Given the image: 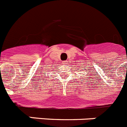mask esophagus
Wrapping results in <instances>:
<instances>
[{"mask_svg":"<svg viewBox=\"0 0 127 127\" xmlns=\"http://www.w3.org/2000/svg\"><path fill=\"white\" fill-rule=\"evenodd\" d=\"M66 65H68V61H63V66H66Z\"/></svg>","mask_w":127,"mask_h":127,"instance_id":"esophagus-1","label":"esophagus"}]
</instances>
